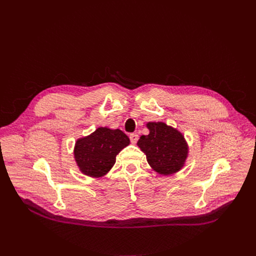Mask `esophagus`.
<instances>
[{
	"label": "esophagus",
	"instance_id": "1",
	"mask_svg": "<svg viewBox=\"0 0 256 256\" xmlns=\"http://www.w3.org/2000/svg\"><path fill=\"white\" fill-rule=\"evenodd\" d=\"M129 138H130L131 143H132V144H136V141L138 140V136L136 134H129Z\"/></svg>",
	"mask_w": 256,
	"mask_h": 256
}]
</instances>
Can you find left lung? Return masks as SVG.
Listing matches in <instances>:
<instances>
[{
  "label": "left lung",
  "mask_w": 256,
  "mask_h": 256,
  "mask_svg": "<svg viewBox=\"0 0 256 256\" xmlns=\"http://www.w3.org/2000/svg\"><path fill=\"white\" fill-rule=\"evenodd\" d=\"M150 134L142 136L138 146L150 166L160 174H173L184 166L188 146L180 132L164 122H148Z\"/></svg>",
  "instance_id": "1"
}]
</instances>
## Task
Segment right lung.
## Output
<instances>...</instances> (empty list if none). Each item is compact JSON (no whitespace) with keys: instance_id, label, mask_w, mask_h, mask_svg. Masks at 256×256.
I'll return each instance as SVG.
<instances>
[{"instance_id":"obj_1","label":"right lung","mask_w":256,"mask_h":256,"mask_svg":"<svg viewBox=\"0 0 256 256\" xmlns=\"http://www.w3.org/2000/svg\"><path fill=\"white\" fill-rule=\"evenodd\" d=\"M129 142V138L122 130L100 127L90 136L76 141L74 158L82 173L100 177L110 171L116 154Z\"/></svg>"}]
</instances>
